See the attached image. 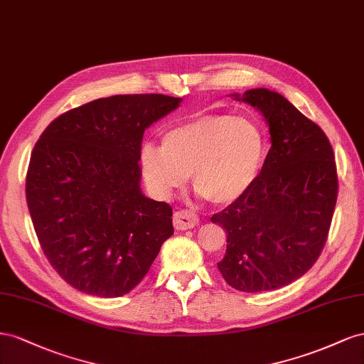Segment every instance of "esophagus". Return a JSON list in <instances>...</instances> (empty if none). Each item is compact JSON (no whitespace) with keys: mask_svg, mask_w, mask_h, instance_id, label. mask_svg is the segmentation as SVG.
<instances>
[{"mask_svg":"<svg viewBox=\"0 0 364 364\" xmlns=\"http://www.w3.org/2000/svg\"><path fill=\"white\" fill-rule=\"evenodd\" d=\"M198 224V216L191 210H178L173 213V227L176 230H189Z\"/></svg>","mask_w":364,"mask_h":364,"instance_id":"obj_1","label":"esophagus"}]
</instances>
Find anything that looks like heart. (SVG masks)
Masks as SVG:
<instances>
[{
	"instance_id": "heart-1",
	"label": "heart",
	"mask_w": 364,
	"mask_h": 364,
	"mask_svg": "<svg viewBox=\"0 0 364 364\" xmlns=\"http://www.w3.org/2000/svg\"><path fill=\"white\" fill-rule=\"evenodd\" d=\"M267 157L259 124L230 114H205L163 134L161 146L143 143L140 168L148 189L166 200L192 175L193 189L215 204H228L252 188Z\"/></svg>"
}]
</instances>
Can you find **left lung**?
<instances>
[{
	"label": "left lung",
	"mask_w": 364,
	"mask_h": 364,
	"mask_svg": "<svg viewBox=\"0 0 364 364\" xmlns=\"http://www.w3.org/2000/svg\"><path fill=\"white\" fill-rule=\"evenodd\" d=\"M233 96L264 114L272 148L252 188L212 216L227 232L218 268L235 289L269 291L302 277L323 250L338 195L336 157L318 124L279 92Z\"/></svg>",
	"instance_id": "left-lung-1"
}]
</instances>
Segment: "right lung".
<instances>
[{
  "mask_svg": "<svg viewBox=\"0 0 364 364\" xmlns=\"http://www.w3.org/2000/svg\"><path fill=\"white\" fill-rule=\"evenodd\" d=\"M164 95H117L73 108L36 141L26 198L55 272L79 291L120 297L173 235L172 207L140 191L144 129L178 108Z\"/></svg>",
  "mask_w": 364,
  "mask_h": 364,
  "instance_id": "add662e5",
  "label": "right lung"
}]
</instances>
